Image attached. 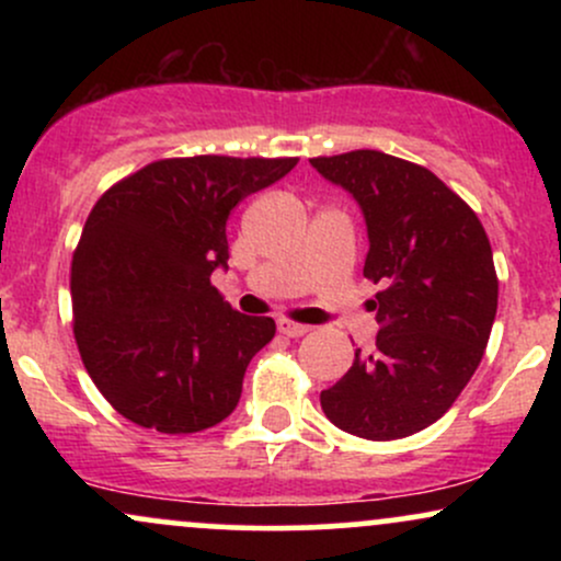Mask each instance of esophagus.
I'll return each instance as SVG.
<instances>
[{"mask_svg":"<svg viewBox=\"0 0 561 561\" xmlns=\"http://www.w3.org/2000/svg\"><path fill=\"white\" fill-rule=\"evenodd\" d=\"M276 330H279V334H285V337H302V334L308 332V327L298 324V321L279 319V321H276Z\"/></svg>","mask_w":561,"mask_h":561,"instance_id":"1","label":"esophagus"}]
</instances>
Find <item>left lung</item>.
<instances>
[{
	"instance_id": "left-lung-1",
	"label": "left lung",
	"mask_w": 561,
	"mask_h": 561,
	"mask_svg": "<svg viewBox=\"0 0 561 561\" xmlns=\"http://www.w3.org/2000/svg\"><path fill=\"white\" fill-rule=\"evenodd\" d=\"M358 203L377 347L321 390L334 427L396 440L440 420L485 353L499 308L493 250L474 210L433 171L377 150L311 158Z\"/></svg>"
}]
</instances>
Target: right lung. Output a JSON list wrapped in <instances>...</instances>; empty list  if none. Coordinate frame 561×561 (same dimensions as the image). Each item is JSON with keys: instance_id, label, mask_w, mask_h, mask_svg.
I'll list each match as a JSON object with an SVG mask.
<instances>
[{"instance_id": "1", "label": "right lung", "mask_w": 561, "mask_h": 561, "mask_svg": "<svg viewBox=\"0 0 561 561\" xmlns=\"http://www.w3.org/2000/svg\"><path fill=\"white\" fill-rule=\"evenodd\" d=\"M298 158H169L105 192L70 263L73 334L96 390L158 433H199L240 403L268 317H244L210 285L229 268L227 221Z\"/></svg>"}]
</instances>
